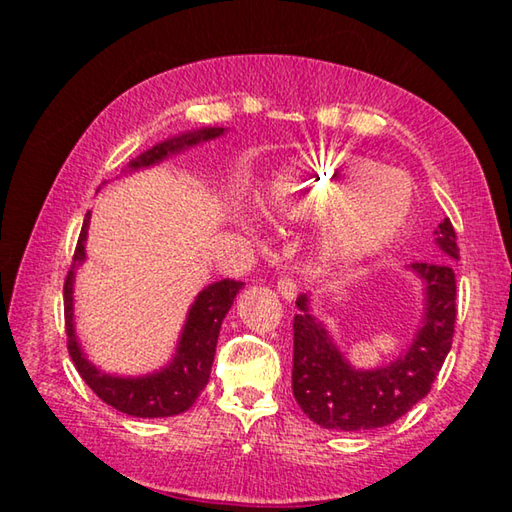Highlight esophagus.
<instances>
[{
	"mask_svg": "<svg viewBox=\"0 0 512 512\" xmlns=\"http://www.w3.org/2000/svg\"><path fill=\"white\" fill-rule=\"evenodd\" d=\"M277 291L282 293V298H287V300H293L296 298V293H298V287H296V280H293L291 275H282L280 280H277Z\"/></svg>",
	"mask_w": 512,
	"mask_h": 512,
	"instance_id": "34e87169",
	"label": "esophagus"
}]
</instances>
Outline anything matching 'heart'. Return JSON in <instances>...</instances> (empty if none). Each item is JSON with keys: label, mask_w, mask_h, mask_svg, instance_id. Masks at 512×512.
Wrapping results in <instances>:
<instances>
[{"label": "heart", "mask_w": 512, "mask_h": 512, "mask_svg": "<svg viewBox=\"0 0 512 512\" xmlns=\"http://www.w3.org/2000/svg\"><path fill=\"white\" fill-rule=\"evenodd\" d=\"M266 203L284 216L325 214L323 253L336 264H354L404 230L413 212V185L377 160L316 151L273 180Z\"/></svg>", "instance_id": "1"}]
</instances>
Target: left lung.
Segmentation results:
<instances>
[{
    "mask_svg": "<svg viewBox=\"0 0 512 512\" xmlns=\"http://www.w3.org/2000/svg\"><path fill=\"white\" fill-rule=\"evenodd\" d=\"M436 244L443 262H413L427 291V311L404 357L377 370H354L325 327L309 314L307 296L293 318V397L309 420L325 429L366 431L386 427L431 391L433 379L452 350L456 323V232L449 219L438 223Z\"/></svg>",
    "mask_w": 512,
    "mask_h": 512,
    "instance_id": "8db88e82",
    "label": "left lung"
}]
</instances>
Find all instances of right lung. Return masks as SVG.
I'll use <instances>...</instances> for the list:
<instances>
[{
    "label": "right lung",
    "instance_id": "obj_1",
    "mask_svg": "<svg viewBox=\"0 0 512 512\" xmlns=\"http://www.w3.org/2000/svg\"><path fill=\"white\" fill-rule=\"evenodd\" d=\"M223 128H203V131L187 133L173 140L162 142L153 149L144 151L140 158L128 164V169L151 167V164L167 158L169 153H178L185 146H192L198 142L212 140L219 137ZM88 223L90 214H85L83 228L79 241H76V250L72 257V268L65 277V332H67V350L72 357L76 370L83 377L97 397L110 404L126 415H135V418H169V415H178L187 411L189 406L196 402V397L210 379L212 361L216 352V341H219V329L225 314L235 302L241 284L237 280H221L214 282L210 287L198 293L196 302L189 309V318L183 329L178 343V354L173 357L167 368L146 377H112L106 375L92 366V363L83 357L81 345L76 341L74 334V309H72V287H74V268L85 259V237H88Z\"/></svg>",
    "mask_w": 512,
    "mask_h": 512
}]
</instances>
